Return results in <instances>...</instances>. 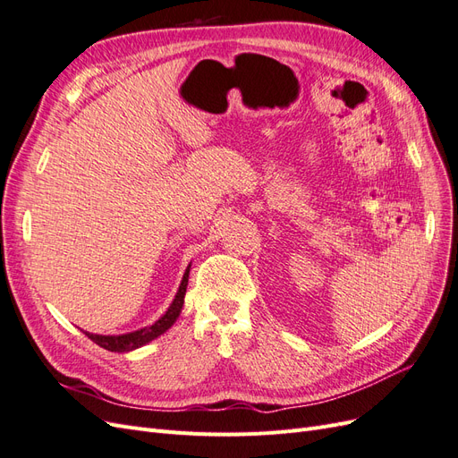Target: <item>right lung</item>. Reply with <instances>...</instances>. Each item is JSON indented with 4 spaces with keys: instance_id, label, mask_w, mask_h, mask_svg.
Returning <instances> with one entry per match:
<instances>
[{
    "instance_id": "obj_1",
    "label": "right lung",
    "mask_w": 458,
    "mask_h": 458,
    "mask_svg": "<svg viewBox=\"0 0 458 458\" xmlns=\"http://www.w3.org/2000/svg\"><path fill=\"white\" fill-rule=\"evenodd\" d=\"M191 267V266H189ZM189 267L183 275V281L182 284H179V290L177 294L172 301V306L168 308V311H165L158 321L155 325L150 327H145L141 330H135V332H130V335H120V336H101V335H89V332H86V336L95 342L97 345H101V348L108 350V352H118V353H123V352H131L135 348H141V345L148 344L150 340L158 338L160 335H164L165 330H168L174 323L175 318L179 317V313H182V308H183V298H185V293H187V283H189Z\"/></svg>"
}]
</instances>
